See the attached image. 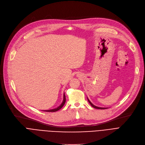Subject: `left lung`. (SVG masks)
<instances>
[{"mask_svg":"<svg viewBox=\"0 0 145 145\" xmlns=\"http://www.w3.org/2000/svg\"><path fill=\"white\" fill-rule=\"evenodd\" d=\"M88 98V97H87ZM88 102H89V103L90 104V105L92 106L93 108H95V109H107L108 108H101V107H98V106H95V105H94L92 102H91L90 101H89V99L88 98Z\"/></svg>","mask_w":145,"mask_h":145,"instance_id":"obj_1","label":"left lung"}]
</instances>
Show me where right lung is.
Listing matches in <instances>:
<instances>
[{"instance_id": "obj_1", "label": "right lung", "mask_w": 145, "mask_h": 145, "mask_svg": "<svg viewBox=\"0 0 145 145\" xmlns=\"http://www.w3.org/2000/svg\"><path fill=\"white\" fill-rule=\"evenodd\" d=\"M65 102H66V97H65V93H64V94H63V100L62 103H61L60 105H59V106H58V107H57V108H55V109H50V110H43V111H44V112H56V111L59 110V109H60L61 108H62L63 107V105H64L65 103Z\"/></svg>"}]
</instances>
